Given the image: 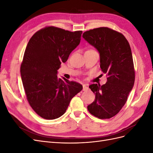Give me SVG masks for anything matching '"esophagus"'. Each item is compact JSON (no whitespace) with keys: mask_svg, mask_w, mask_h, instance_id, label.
Masks as SVG:
<instances>
[{"mask_svg":"<svg viewBox=\"0 0 153 153\" xmlns=\"http://www.w3.org/2000/svg\"><path fill=\"white\" fill-rule=\"evenodd\" d=\"M87 89H88V87H87V85H83V91H86V90H87Z\"/></svg>","mask_w":153,"mask_h":153,"instance_id":"obj_1","label":"esophagus"}]
</instances>
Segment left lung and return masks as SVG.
Masks as SVG:
<instances>
[{
	"label": "left lung",
	"instance_id": "8db88e82",
	"mask_svg": "<svg viewBox=\"0 0 153 153\" xmlns=\"http://www.w3.org/2000/svg\"><path fill=\"white\" fill-rule=\"evenodd\" d=\"M82 36L98 50L100 68L107 76L105 84L89 86L95 100L87 106V109L99 119H110L117 114L126 103L135 82L130 46L123 34L108 27L91 29Z\"/></svg>",
	"mask_w": 153,
	"mask_h": 153
}]
</instances>
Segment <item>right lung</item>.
Masks as SVG:
<instances>
[{
  "instance_id": "add662e5",
  "label": "right lung",
  "mask_w": 153,
  "mask_h": 153,
  "mask_svg": "<svg viewBox=\"0 0 153 153\" xmlns=\"http://www.w3.org/2000/svg\"><path fill=\"white\" fill-rule=\"evenodd\" d=\"M82 34V30L47 26L37 31L27 45L20 66L22 80L27 101L41 117H61L82 90L79 83L57 76L61 63L80 44Z\"/></svg>"
}]
</instances>
